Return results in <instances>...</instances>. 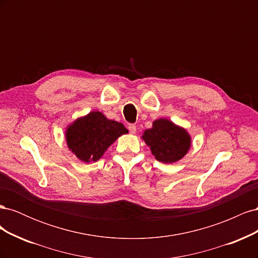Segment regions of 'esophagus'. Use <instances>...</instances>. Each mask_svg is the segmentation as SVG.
I'll return each mask as SVG.
<instances>
[{
    "mask_svg": "<svg viewBox=\"0 0 258 258\" xmlns=\"http://www.w3.org/2000/svg\"><path fill=\"white\" fill-rule=\"evenodd\" d=\"M128 129H129V132L131 135H135L136 132H137V126L136 124H134V123H130L129 126H128Z\"/></svg>",
    "mask_w": 258,
    "mask_h": 258,
    "instance_id": "34e87169",
    "label": "esophagus"
}]
</instances>
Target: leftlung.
<instances>
[{
  "mask_svg": "<svg viewBox=\"0 0 258 258\" xmlns=\"http://www.w3.org/2000/svg\"><path fill=\"white\" fill-rule=\"evenodd\" d=\"M142 139L151 147L155 158L163 163L182 159L191 144L188 132L166 118L153 121V127L144 131Z\"/></svg>",
  "mask_w": 258,
  "mask_h": 258,
  "instance_id": "8db88e82",
  "label": "left lung"
}]
</instances>
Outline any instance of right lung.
I'll use <instances>...</instances> for the list:
<instances>
[{"mask_svg":"<svg viewBox=\"0 0 258 258\" xmlns=\"http://www.w3.org/2000/svg\"><path fill=\"white\" fill-rule=\"evenodd\" d=\"M128 134L121 122L107 119L99 111L80 117L67 128L70 151L84 162L97 161L120 136Z\"/></svg>","mask_w":258,"mask_h":258,"instance_id":"add662e5","label":"right lung"}]
</instances>
